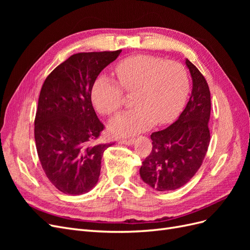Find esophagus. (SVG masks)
<instances>
[{
	"label": "esophagus",
	"instance_id": "esophagus-1",
	"mask_svg": "<svg viewBox=\"0 0 250 250\" xmlns=\"http://www.w3.org/2000/svg\"><path fill=\"white\" fill-rule=\"evenodd\" d=\"M133 142H134V140H133V139H125V140H122V141H121V143H122V144H125V145H128V146L132 145Z\"/></svg>",
	"mask_w": 250,
	"mask_h": 250
}]
</instances>
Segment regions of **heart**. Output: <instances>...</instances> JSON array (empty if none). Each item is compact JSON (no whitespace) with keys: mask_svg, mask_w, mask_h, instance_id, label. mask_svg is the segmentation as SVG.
<instances>
[{"mask_svg":"<svg viewBox=\"0 0 250 250\" xmlns=\"http://www.w3.org/2000/svg\"><path fill=\"white\" fill-rule=\"evenodd\" d=\"M118 82L100 76L92 87L90 98L97 111L113 116L123 105V92L133 93L132 110L112 119L109 131L129 137L156 123L172 122L183 108L190 80L186 67L176 62L150 55L127 57L116 65Z\"/></svg>","mask_w":250,"mask_h":250,"instance_id":"obj_1","label":"heart"}]
</instances>
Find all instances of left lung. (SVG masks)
<instances>
[{
	"label": "left lung",
	"instance_id": "8db88e82",
	"mask_svg": "<svg viewBox=\"0 0 250 250\" xmlns=\"http://www.w3.org/2000/svg\"><path fill=\"white\" fill-rule=\"evenodd\" d=\"M186 64L193 80L190 99L175 122L151 134L152 150L140 169L142 179L160 192L185 186L199 170L209 145V88L197 67L188 59Z\"/></svg>",
	"mask_w": 250,
	"mask_h": 250
}]
</instances>
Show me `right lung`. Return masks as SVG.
Wrapping results in <instances>:
<instances>
[{"label": "right lung", "instance_id": "add662e5", "mask_svg": "<svg viewBox=\"0 0 250 250\" xmlns=\"http://www.w3.org/2000/svg\"><path fill=\"white\" fill-rule=\"evenodd\" d=\"M121 52L77 53L42 84L34 121L36 150L47 177L64 194L86 193L99 179L103 152L112 143H97L104 125L90 93L98 75Z\"/></svg>", "mask_w": 250, "mask_h": 250}]
</instances>
